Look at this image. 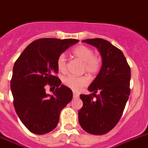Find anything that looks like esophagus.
I'll return each mask as SVG.
<instances>
[{"instance_id": "34e87169", "label": "esophagus", "mask_w": 148, "mask_h": 148, "mask_svg": "<svg viewBox=\"0 0 148 148\" xmlns=\"http://www.w3.org/2000/svg\"><path fill=\"white\" fill-rule=\"evenodd\" d=\"M79 95H78V94L75 93V92H73V98H75V99L79 98Z\"/></svg>"}]
</instances>
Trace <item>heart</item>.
<instances>
[{"instance_id": "b5f03b06", "label": "heart", "mask_w": 148, "mask_h": 148, "mask_svg": "<svg viewBox=\"0 0 148 148\" xmlns=\"http://www.w3.org/2000/svg\"><path fill=\"white\" fill-rule=\"evenodd\" d=\"M73 55L84 63V69L89 74L97 73L101 66L99 57L94 55L93 50L85 45H79L73 51ZM57 66L60 73H64L66 71V60L64 54H60L57 58ZM88 81L85 76L77 77L68 75L63 79V83L66 87L73 91H79L82 88L87 85Z\"/></svg>"}]
</instances>
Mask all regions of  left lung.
Returning a JSON list of instances; mask_svg holds the SVG:
<instances>
[{
    "label": "left lung",
    "instance_id": "1",
    "mask_svg": "<svg viewBox=\"0 0 148 148\" xmlns=\"http://www.w3.org/2000/svg\"><path fill=\"white\" fill-rule=\"evenodd\" d=\"M82 41L97 47L102 64L88 88L92 95H80L83 107L79 111V122L85 132L103 135L113 129L122 116L130 94L131 70L123 52L107 40L91 38ZM98 90L100 95H97Z\"/></svg>",
    "mask_w": 148,
    "mask_h": 148
}]
</instances>
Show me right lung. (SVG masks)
Instances as JSON below:
<instances>
[{
  "instance_id": "obj_1",
  "label": "right lung",
  "mask_w": 148,
  "mask_h": 148,
  "mask_svg": "<svg viewBox=\"0 0 148 148\" xmlns=\"http://www.w3.org/2000/svg\"><path fill=\"white\" fill-rule=\"evenodd\" d=\"M76 39L41 38L23 51L13 66L10 89L19 119L31 132L44 135L55 129L60 113L73 98L70 88L61 85L57 58L67 48L79 42ZM47 84L56 87L47 94Z\"/></svg>"
}]
</instances>
